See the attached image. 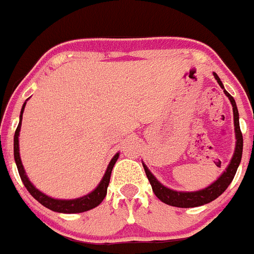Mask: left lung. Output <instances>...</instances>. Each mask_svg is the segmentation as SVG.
Masks as SVG:
<instances>
[{
    "mask_svg": "<svg viewBox=\"0 0 254 254\" xmlns=\"http://www.w3.org/2000/svg\"><path fill=\"white\" fill-rule=\"evenodd\" d=\"M214 77L216 78L217 84L221 86V89H224L223 82L220 81L219 76L214 72ZM224 93L228 96L230 103L233 105V114H234V129H235V138H237V142H235V151L233 155L232 160L229 163L228 168L225 169V172L216 179V181L210 185L208 187L203 188V190H194V192H179V190H170V188L165 187L152 176V173L147 169V167L142 163L143 169L146 173L147 179H149L150 185H151L152 190H154L155 196L158 197L160 201H163L164 203L167 205L174 206V207H197V206H202L206 203L211 202L216 199L220 194L223 193L224 190L228 188V186L232 183L233 178H234L235 173H237L238 167L241 164L242 160V152H243V136H242L241 127H239V113H238V108L235 104V100L228 91L224 89Z\"/></svg>",
    "mask_w": 254,
    "mask_h": 254,
    "instance_id": "obj_1",
    "label": "left lung"
}]
</instances>
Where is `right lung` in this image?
<instances>
[{
  "mask_svg": "<svg viewBox=\"0 0 254 254\" xmlns=\"http://www.w3.org/2000/svg\"><path fill=\"white\" fill-rule=\"evenodd\" d=\"M26 102L24 103L21 108V113H20V122L17 126L16 131H15V136H13V158H15V163H16L17 170H19L20 178H21L22 183L26 187V190H29V193L37 199L38 202L42 203L44 207L49 208L52 211H56V212H62V214H77V212H84V211H89L91 208L96 207L98 205L102 203V201L104 199V197L107 196V190L108 186H109V181H111V174L112 170H113L114 164H116L117 159L120 156V152H117L113 156V159L111 160L109 165L107 168V172H105L104 177L100 181V183L98 185V187L90 192V193L85 194V196L80 197V198L75 199H57L52 198V197L47 196L43 192H40L39 190L34 187V185L29 181L28 176H26L24 167H22L21 159H20V152H19V133L20 129H21V121H22V113H24V108H25Z\"/></svg>",
  "mask_w": 254,
  "mask_h": 254,
  "instance_id": "obj_1",
  "label": "right lung"
}]
</instances>
